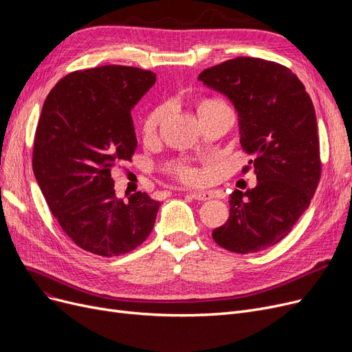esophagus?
<instances>
[{
	"mask_svg": "<svg viewBox=\"0 0 352 352\" xmlns=\"http://www.w3.org/2000/svg\"><path fill=\"white\" fill-rule=\"evenodd\" d=\"M190 197L198 201H207L210 198H212V194L210 191H191Z\"/></svg>",
	"mask_w": 352,
	"mask_h": 352,
	"instance_id": "34e87169",
	"label": "esophagus"
}]
</instances>
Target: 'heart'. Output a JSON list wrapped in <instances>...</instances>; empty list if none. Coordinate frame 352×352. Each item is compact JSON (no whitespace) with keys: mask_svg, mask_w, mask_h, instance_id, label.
Segmentation results:
<instances>
[{"mask_svg":"<svg viewBox=\"0 0 352 352\" xmlns=\"http://www.w3.org/2000/svg\"><path fill=\"white\" fill-rule=\"evenodd\" d=\"M211 104H217V101H206V102H202L198 108L207 107V105H211ZM162 116H164V108L162 107H158V108L153 109L151 113L148 114V117L144 121V134L145 135H153L155 133V129H157ZM179 177H181V179L187 181V182H197L201 178V175L197 171H192V170H182L179 173Z\"/></svg>","mask_w":352,"mask_h":352,"instance_id":"obj_1","label":"heart"}]
</instances>
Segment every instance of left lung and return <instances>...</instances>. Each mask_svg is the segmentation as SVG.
<instances>
[{
  "instance_id": "1",
  "label": "left lung",
  "mask_w": 352,
  "mask_h": 352,
  "mask_svg": "<svg viewBox=\"0 0 352 352\" xmlns=\"http://www.w3.org/2000/svg\"><path fill=\"white\" fill-rule=\"evenodd\" d=\"M198 80L234 105L239 142L258 181L231 194L230 218L212 231L214 241L238 254L267 250L291 232L318 187L316 109L298 77L272 61L238 57L204 69Z\"/></svg>"
}]
</instances>
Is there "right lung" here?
Here are the masks:
<instances>
[{
	"label": "right lung",
	"mask_w": 352,
	"mask_h": 352,
	"mask_svg": "<svg viewBox=\"0 0 352 352\" xmlns=\"http://www.w3.org/2000/svg\"><path fill=\"white\" fill-rule=\"evenodd\" d=\"M155 80L151 71L104 65L68 74L44 101L34 175L61 228L88 252H129L154 228L160 202L140 191L117 198L111 168L131 161V111Z\"/></svg>",
	"instance_id": "add662e5"
}]
</instances>
